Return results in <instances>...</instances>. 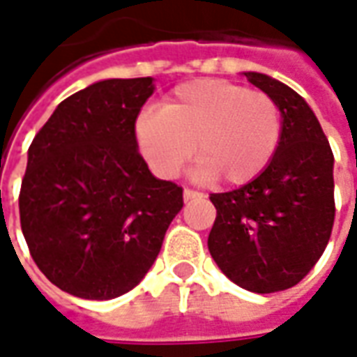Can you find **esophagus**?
I'll return each instance as SVG.
<instances>
[{"instance_id": "34e87169", "label": "esophagus", "mask_w": 357, "mask_h": 357, "mask_svg": "<svg viewBox=\"0 0 357 357\" xmlns=\"http://www.w3.org/2000/svg\"><path fill=\"white\" fill-rule=\"evenodd\" d=\"M202 193H199V191H193V189H185L183 191V199L185 201H193V199H201Z\"/></svg>"}]
</instances>
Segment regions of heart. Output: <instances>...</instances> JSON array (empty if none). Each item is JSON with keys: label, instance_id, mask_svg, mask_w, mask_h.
Segmentation results:
<instances>
[{"label": "heart", "instance_id": "b5f03b06", "mask_svg": "<svg viewBox=\"0 0 357 357\" xmlns=\"http://www.w3.org/2000/svg\"><path fill=\"white\" fill-rule=\"evenodd\" d=\"M281 137L283 112L271 95L218 78L179 86L135 122L141 155L160 178L178 176L195 145L199 176L233 187L262 176Z\"/></svg>", "mask_w": 357, "mask_h": 357}]
</instances>
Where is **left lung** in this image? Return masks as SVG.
<instances>
[{
    "label": "left lung",
    "mask_w": 357,
    "mask_h": 357,
    "mask_svg": "<svg viewBox=\"0 0 357 357\" xmlns=\"http://www.w3.org/2000/svg\"><path fill=\"white\" fill-rule=\"evenodd\" d=\"M283 112V137L260 178L212 193L216 220L208 250L243 289L284 291L310 273L335 224L333 151L314 110L294 89L260 73H245Z\"/></svg>",
    "instance_id": "left-lung-1"
}]
</instances>
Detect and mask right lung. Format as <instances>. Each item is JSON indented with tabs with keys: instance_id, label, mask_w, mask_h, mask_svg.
I'll return each instance as SVG.
<instances>
[{
	"instance_id": "obj_1",
	"label": "right lung",
	"mask_w": 357,
	"mask_h": 357,
	"mask_svg": "<svg viewBox=\"0 0 357 357\" xmlns=\"http://www.w3.org/2000/svg\"><path fill=\"white\" fill-rule=\"evenodd\" d=\"M153 89V78L91 84L59 102L28 149L22 235L43 275L78 298L132 291L183 206V189L156 179L137 151Z\"/></svg>"
}]
</instances>
